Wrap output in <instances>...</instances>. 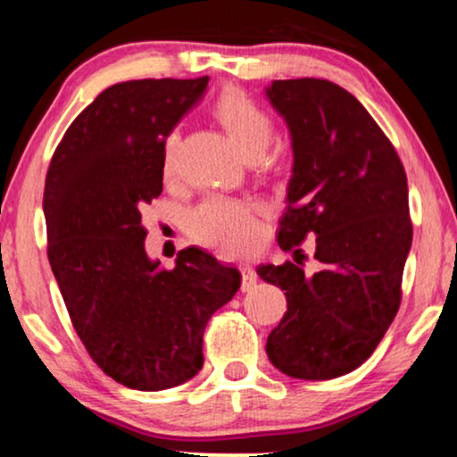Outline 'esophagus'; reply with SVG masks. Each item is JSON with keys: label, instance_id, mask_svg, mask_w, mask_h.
<instances>
[{"label": "esophagus", "instance_id": "obj_1", "mask_svg": "<svg viewBox=\"0 0 457 457\" xmlns=\"http://www.w3.org/2000/svg\"><path fill=\"white\" fill-rule=\"evenodd\" d=\"M241 278H243L241 291L253 289L255 283H258V274H255L253 268H249V266H243V268H241Z\"/></svg>", "mask_w": 457, "mask_h": 457}]
</instances>
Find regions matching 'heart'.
Segmentation results:
<instances>
[{
	"label": "heart",
	"instance_id": "obj_1",
	"mask_svg": "<svg viewBox=\"0 0 457 457\" xmlns=\"http://www.w3.org/2000/svg\"><path fill=\"white\" fill-rule=\"evenodd\" d=\"M212 116L220 122L245 158H260L274 137V122L247 93L227 87L212 105ZM179 133L170 130L162 143V172L170 177L177 164ZM189 230L193 239L222 255L249 253L260 243V222L247 204L233 199H210L191 212Z\"/></svg>",
	"mask_w": 457,
	"mask_h": 457
}]
</instances>
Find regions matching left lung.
<instances>
[{
    "label": "left lung",
    "mask_w": 457,
    "mask_h": 457,
    "mask_svg": "<svg viewBox=\"0 0 457 457\" xmlns=\"http://www.w3.org/2000/svg\"><path fill=\"white\" fill-rule=\"evenodd\" d=\"M266 96L293 139L278 245L295 252V262L258 268L287 295L266 353L287 377L337 378L370 358L402 303L411 247L408 179L383 129L343 87L272 80ZM308 236L321 264L314 275L303 270L298 249Z\"/></svg>",
    "instance_id": "obj_1"
}]
</instances>
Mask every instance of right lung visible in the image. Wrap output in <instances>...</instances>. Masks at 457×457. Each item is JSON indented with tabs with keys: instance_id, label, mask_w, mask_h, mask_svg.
Listing matches in <instances>:
<instances>
[{
	"instance_id": "right-lung-1",
	"label": "right lung",
	"mask_w": 457,
	"mask_h": 457,
	"mask_svg": "<svg viewBox=\"0 0 457 457\" xmlns=\"http://www.w3.org/2000/svg\"><path fill=\"white\" fill-rule=\"evenodd\" d=\"M208 77L112 85L74 118L49 162L47 258L72 327L129 389L183 385L204 366V330L235 297L237 268L187 247L172 270L145 253L141 210L162 193V143Z\"/></svg>"
}]
</instances>
